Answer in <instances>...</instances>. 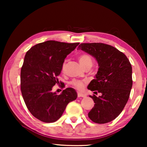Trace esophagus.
Returning a JSON list of instances; mask_svg holds the SVG:
<instances>
[{"label": "esophagus", "instance_id": "34e87169", "mask_svg": "<svg viewBox=\"0 0 147 147\" xmlns=\"http://www.w3.org/2000/svg\"><path fill=\"white\" fill-rule=\"evenodd\" d=\"M86 94H84L83 93H81V92H78V97L80 98V97H85Z\"/></svg>", "mask_w": 147, "mask_h": 147}]
</instances>
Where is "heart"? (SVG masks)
Masks as SVG:
<instances>
[{
	"label": "heart",
	"instance_id": "obj_1",
	"mask_svg": "<svg viewBox=\"0 0 147 147\" xmlns=\"http://www.w3.org/2000/svg\"><path fill=\"white\" fill-rule=\"evenodd\" d=\"M79 61L81 65L83 66L87 65L88 63H92V59L91 56L88 54H82L79 56ZM64 67H65V63H63L62 65V70H63ZM70 84L74 87L77 88V89H82V86H83V82L80 80H73L72 81L70 82Z\"/></svg>",
	"mask_w": 147,
	"mask_h": 147
}]
</instances>
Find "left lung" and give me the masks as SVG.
Returning <instances> with one entry per match:
<instances>
[{
    "label": "left lung",
    "mask_w": 147,
    "mask_h": 147,
    "mask_svg": "<svg viewBox=\"0 0 147 147\" xmlns=\"http://www.w3.org/2000/svg\"><path fill=\"white\" fill-rule=\"evenodd\" d=\"M78 48L95 57L99 65L88 89L101 95L90 96L95 104L88 117L95 123H107L118 117L129 98L132 86L131 64L122 52L107 44L81 43Z\"/></svg>",
    "instance_id": "obj_1"
}]
</instances>
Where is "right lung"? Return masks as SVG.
I'll list each match as a JSON object with an SVG mask.
<instances>
[{
	"label": "right lung",
	"mask_w": 147,
	"mask_h": 147,
	"mask_svg": "<svg viewBox=\"0 0 147 147\" xmlns=\"http://www.w3.org/2000/svg\"><path fill=\"white\" fill-rule=\"evenodd\" d=\"M79 44L47 41L26 53L21 70V90L28 110L38 120L48 123L57 121L68 103L77 98L74 88H66L57 95L52 88L59 84L57 76L65 58ZM61 85L65 87L63 83Z\"/></svg>",
	"instance_id": "add662e5"
}]
</instances>
